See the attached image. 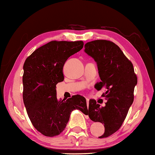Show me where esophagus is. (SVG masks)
<instances>
[{
    "instance_id": "34e87169",
    "label": "esophagus",
    "mask_w": 155,
    "mask_h": 155,
    "mask_svg": "<svg viewBox=\"0 0 155 155\" xmlns=\"http://www.w3.org/2000/svg\"><path fill=\"white\" fill-rule=\"evenodd\" d=\"M86 102H87V107H88V105H89V99L88 98H86Z\"/></svg>"
}]
</instances>
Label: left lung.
Returning <instances> with one entry per match:
<instances>
[{
  "label": "left lung",
  "instance_id": "obj_1",
  "mask_svg": "<svg viewBox=\"0 0 155 155\" xmlns=\"http://www.w3.org/2000/svg\"><path fill=\"white\" fill-rule=\"evenodd\" d=\"M84 51L97 63L101 81L95 87L106 89L102 96L107 100L103 107L90 99L87 115L93 121L104 124L105 131L99 138L107 137L122 126L134 100L137 78L133 63L114 42L103 39L87 42Z\"/></svg>",
  "mask_w": 155,
  "mask_h": 155
}]
</instances>
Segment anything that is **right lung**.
<instances>
[{
	"mask_svg": "<svg viewBox=\"0 0 155 155\" xmlns=\"http://www.w3.org/2000/svg\"><path fill=\"white\" fill-rule=\"evenodd\" d=\"M82 41H51L36 49L23 65V101L33 126L45 136L58 135L71 112L87 115L86 99L79 94L65 100L56 97V85L63 81V68L72 55L83 48Z\"/></svg>",
	"mask_w": 155,
	"mask_h": 155,
	"instance_id": "add662e5",
	"label": "right lung"
}]
</instances>
